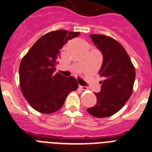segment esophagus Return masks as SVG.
<instances>
[{
	"label": "esophagus",
	"instance_id": "1",
	"mask_svg": "<svg viewBox=\"0 0 152 152\" xmlns=\"http://www.w3.org/2000/svg\"><path fill=\"white\" fill-rule=\"evenodd\" d=\"M79 88L82 90H84V91H86V90H88V88H87L86 86H79Z\"/></svg>",
	"mask_w": 152,
	"mask_h": 152
}]
</instances>
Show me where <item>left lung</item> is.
Here are the masks:
<instances>
[{
    "mask_svg": "<svg viewBox=\"0 0 152 152\" xmlns=\"http://www.w3.org/2000/svg\"><path fill=\"white\" fill-rule=\"evenodd\" d=\"M90 37L103 55L98 74L104 80L101 92L94 93L97 104L87 111L93 116L104 118L117 113L131 97L136 70L125 49L116 39L100 34H91Z\"/></svg>",
    "mask_w": 152,
    "mask_h": 152,
    "instance_id": "obj_1",
    "label": "left lung"
}]
</instances>
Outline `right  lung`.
Masks as SVG:
<instances>
[{
	"label": "right lung",
	"mask_w": 152,
	"mask_h": 152,
	"mask_svg": "<svg viewBox=\"0 0 152 152\" xmlns=\"http://www.w3.org/2000/svg\"><path fill=\"white\" fill-rule=\"evenodd\" d=\"M79 32L57 30L39 39L21 60L20 86L23 97L34 109L52 113L63 107L67 95L78 83L72 76L55 73L60 50Z\"/></svg>",
	"instance_id": "right-lung-1"
}]
</instances>
